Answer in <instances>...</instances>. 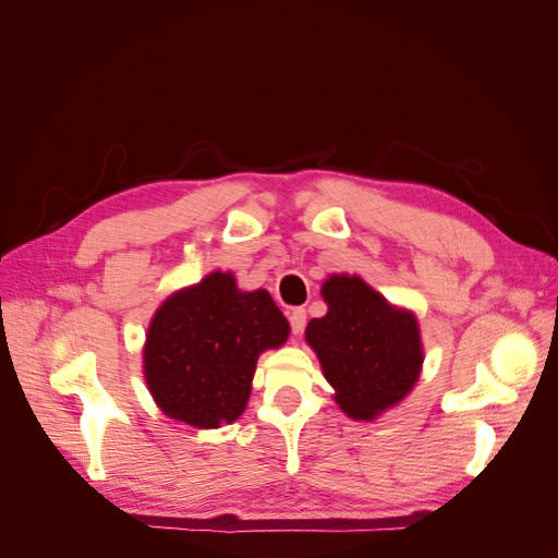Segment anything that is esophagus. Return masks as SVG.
I'll return each instance as SVG.
<instances>
[{"mask_svg": "<svg viewBox=\"0 0 558 558\" xmlns=\"http://www.w3.org/2000/svg\"><path fill=\"white\" fill-rule=\"evenodd\" d=\"M289 320H291L293 335H302V330H305V326H307V312L302 310V307H295V310L291 312Z\"/></svg>", "mask_w": 558, "mask_h": 558, "instance_id": "esophagus-1", "label": "esophagus"}]
</instances>
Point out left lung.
Masks as SVG:
<instances>
[{
  "instance_id": "obj_1",
  "label": "left lung",
  "mask_w": 558,
  "mask_h": 558,
  "mask_svg": "<svg viewBox=\"0 0 558 558\" xmlns=\"http://www.w3.org/2000/svg\"><path fill=\"white\" fill-rule=\"evenodd\" d=\"M320 293L328 314L310 320L307 342L335 386L337 404L353 418H375L408 396L418 377L424 353L416 320L359 277H330Z\"/></svg>"
}]
</instances>
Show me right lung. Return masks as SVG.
I'll return each instance as SVG.
<instances>
[{
  "mask_svg": "<svg viewBox=\"0 0 558 558\" xmlns=\"http://www.w3.org/2000/svg\"><path fill=\"white\" fill-rule=\"evenodd\" d=\"M289 337L267 291L242 293L232 275L214 272L172 295L150 320L144 373L165 414L195 428L238 418L260 351Z\"/></svg>",
  "mask_w": 558,
  "mask_h": 558,
  "instance_id": "add662e5",
  "label": "right lung"
}]
</instances>
